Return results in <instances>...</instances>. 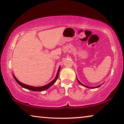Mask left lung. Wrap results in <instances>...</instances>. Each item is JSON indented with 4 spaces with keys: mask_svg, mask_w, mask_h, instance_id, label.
<instances>
[{
    "mask_svg": "<svg viewBox=\"0 0 124 124\" xmlns=\"http://www.w3.org/2000/svg\"><path fill=\"white\" fill-rule=\"evenodd\" d=\"M77 80H78V83L80 84V85H83V86H85V87H87V88H89V89H96V88H98V87H100L101 86V85H98V86H95V87H89V86H86V85H84L83 84H82L81 83L80 81L79 80H78V78H77ZM103 84H102V85Z\"/></svg>",
    "mask_w": 124,
    "mask_h": 124,
    "instance_id": "8db88e82",
    "label": "left lung"
}]
</instances>
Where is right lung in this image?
Listing matches in <instances>:
<instances>
[{
  "instance_id": "obj_1",
  "label": "right lung",
  "mask_w": 124,
  "mask_h": 124,
  "mask_svg": "<svg viewBox=\"0 0 124 124\" xmlns=\"http://www.w3.org/2000/svg\"><path fill=\"white\" fill-rule=\"evenodd\" d=\"M60 67H61V66H60L59 68H58L57 74H56V77L54 78V79L53 80H52L51 82L49 83V84H47L45 85L44 86H43L36 87V86H29V85H28L24 84L20 82V81L16 78L15 76V75L13 74H12V75H13V77H14V79L16 80V82L18 84H19L21 87L24 88V89H28L29 90H31V91H44V90H45L49 89V88L51 87V86L53 85L54 83L56 82V80H57V78L58 77V75H59V72H60Z\"/></svg>"
}]
</instances>
